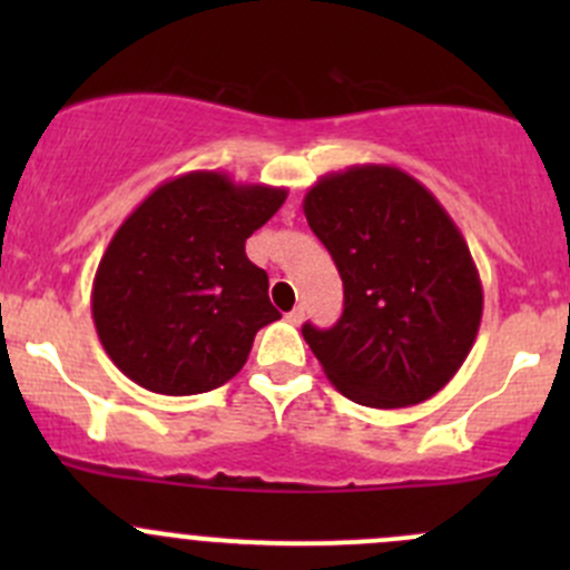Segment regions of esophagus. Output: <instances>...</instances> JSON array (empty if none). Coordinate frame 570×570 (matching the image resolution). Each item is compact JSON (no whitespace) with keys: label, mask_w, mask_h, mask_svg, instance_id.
<instances>
[{"label":"esophagus","mask_w":570,"mask_h":570,"mask_svg":"<svg viewBox=\"0 0 570 570\" xmlns=\"http://www.w3.org/2000/svg\"><path fill=\"white\" fill-rule=\"evenodd\" d=\"M303 317H306V308H303V306H295L289 314H286V320H289L292 325H301Z\"/></svg>","instance_id":"1"}]
</instances>
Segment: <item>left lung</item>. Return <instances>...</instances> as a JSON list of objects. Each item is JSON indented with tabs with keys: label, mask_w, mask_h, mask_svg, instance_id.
I'll use <instances>...</instances> for the list:
<instances>
[{
	"label": "left lung",
	"mask_w": 570,
	"mask_h": 570,
	"mask_svg": "<svg viewBox=\"0 0 570 570\" xmlns=\"http://www.w3.org/2000/svg\"><path fill=\"white\" fill-rule=\"evenodd\" d=\"M303 212L336 262L344 312L303 325L327 381L366 407L439 394L474 347L482 281L461 228L433 193L392 165L317 178Z\"/></svg>",
	"instance_id": "obj_1"
}]
</instances>
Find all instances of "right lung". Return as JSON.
<instances>
[{"label":"right lung","instance_id":"add662e5","mask_svg":"<svg viewBox=\"0 0 570 570\" xmlns=\"http://www.w3.org/2000/svg\"><path fill=\"white\" fill-rule=\"evenodd\" d=\"M286 187L189 170L159 184L109 239L90 312L101 347L154 394H204L248 361L258 327L281 320L245 239Z\"/></svg>","mask_w":570,"mask_h":570}]
</instances>
